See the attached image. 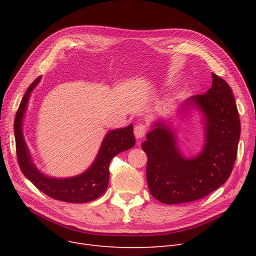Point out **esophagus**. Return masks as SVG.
<instances>
[{"mask_svg": "<svg viewBox=\"0 0 256 256\" xmlns=\"http://www.w3.org/2000/svg\"><path fill=\"white\" fill-rule=\"evenodd\" d=\"M147 132V126L143 124H139L135 126L134 128V134H135V136L137 139H141L142 137H144V135Z\"/></svg>", "mask_w": 256, "mask_h": 256, "instance_id": "1", "label": "esophagus"}]
</instances>
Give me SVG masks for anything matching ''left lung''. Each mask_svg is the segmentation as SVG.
<instances>
[{
	"instance_id": "left-lung-1",
	"label": "left lung",
	"mask_w": 256,
	"mask_h": 256,
	"mask_svg": "<svg viewBox=\"0 0 256 256\" xmlns=\"http://www.w3.org/2000/svg\"><path fill=\"white\" fill-rule=\"evenodd\" d=\"M212 87L188 98L180 111L196 106L204 114L206 144L196 156L186 158L176 134L158 121L146 135L142 150L147 156L146 180L150 194L165 204L191 202L222 186L232 171L240 135V121L232 90L212 74Z\"/></svg>"
}]
</instances>
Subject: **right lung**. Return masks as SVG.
Wrapping results in <instances>:
<instances>
[{
	"instance_id": "right-lung-1",
	"label": "right lung",
	"mask_w": 256,
	"mask_h": 256,
	"mask_svg": "<svg viewBox=\"0 0 256 256\" xmlns=\"http://www.w3.org/2000/svg\"><path fill=\"white\" fill-rule=\"evenodd\" d=\"M40 80L42 76L37 78L26 89L14 119V136L20 168L24 176L38 190L54 199L70 204L89 202L102 196L106 190L110 178L109 165L112 158L135 145L136 140L132 132V124L108 132L93 164L84 173L67 178L46 176L34 165L22 128V118L31 92L38 85Z\"/></svg>"
}]
</instances>
